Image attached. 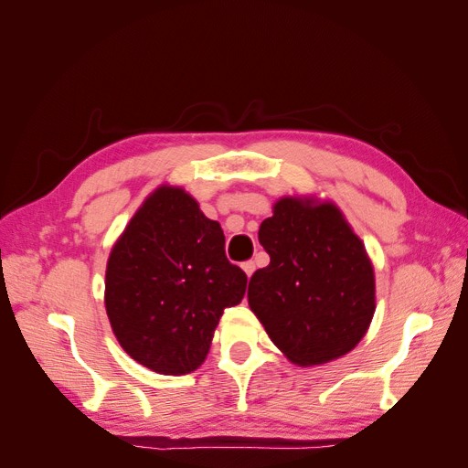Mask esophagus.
I'll use <instances>...</instances> for the list:
<instances>
[{
    "mask_svg": "<svg viewBox=\"0 0 468 468\" xmlns=\"http://www.w3.org/2000/svg\"><path fill=\"white\" fill-rule=\"evenodd\" d=\"M242 269H244V273H246L248 277H251V273L256 271V263H253V261H244V263H242Z\"/></svg>",
    "mask_w": 468,
    "mask_h": 468,
    "instance_id": "34e87169",
    "label": "esophagus"
}]
</instances>
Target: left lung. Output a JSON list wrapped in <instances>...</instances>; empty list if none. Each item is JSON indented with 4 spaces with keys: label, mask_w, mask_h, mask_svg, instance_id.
Listing matches in <instances>:
<instances>
[{
    "label": "left lung",
    "mask_w": 468,
    "mask_h": 468,
    "mask_svg": "<svg viewBox=\"0 0 468 468\" xmlns=\"http://www.w3.org/2000/svg\"><path fill=\"white\" fill-rule=\"evenodd\" d=\"M258 238L271 261L251 275L248 303L271 342L299 367L349 353L375 314V269L344 212L281 197Z\"/></svg>",
    "instance_id": "left-lung-1"
}]
</instances>
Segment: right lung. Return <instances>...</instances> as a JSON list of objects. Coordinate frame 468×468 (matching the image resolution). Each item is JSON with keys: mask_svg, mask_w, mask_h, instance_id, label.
Returning <instances> with one entry per match:
<instances>
[{"mask_svg": "<svg viewBox=\"0 0 468 468\" xmlns=\"http://www.w3.org/2000/svg\"><path fill=\"white\" fill-rule=\"evenodd\" d=\"M246 285L226 260L220 224L186 189L160 186L109 253L105 308L136 363L179 377L203 365L224 308L242 303Z\"/></svg>", "mask_w": 468, "mask_h": 468, "instance_id": "obj_1", "label": "right lung"}]
</instances>
